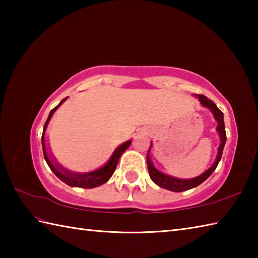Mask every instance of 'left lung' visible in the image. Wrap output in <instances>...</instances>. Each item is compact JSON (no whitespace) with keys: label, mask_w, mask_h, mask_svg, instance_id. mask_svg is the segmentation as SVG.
<instances>
[{"label":"left lung","mask_w":258,"mask_h":258,"mask_svg":"<svg viewBox=\"0 0 258 258\" xmlns=\"http://www.w3.org/2000/svg\"><path fill=\"white\" fill-rule=\"evenodd\" d=\"M197 97H199V100L203 106H205V107L211 109V112L213 113L214 117H215V119L217 120L216 130H217L218 134H220L221 144H220V146H218L217 156L215 158V162H214L213 165L208 168L206 172L200 175V176L194 177V178H189V179H180V178H176V177H172V176H169V175H166L164 173H161L160 171H157V169L154 167V165H153V163L150 158V151H151V147H150L149 152H147V157H146L147 168H149L151 179L156 185L160 186V187H163V188L172 190V191H184V190H187L190 188H194L211 176L212 173L215 171V168L217 167L218 163H220V161H221L224 146H225V143H226V132H225V124H224V114L221 109L215 105V103H214L212 100H210V98H207L204 95H197ZM151 146H152V144H151Z\"/></svg>","instance_id":"left-lung-1"}]
</instances>
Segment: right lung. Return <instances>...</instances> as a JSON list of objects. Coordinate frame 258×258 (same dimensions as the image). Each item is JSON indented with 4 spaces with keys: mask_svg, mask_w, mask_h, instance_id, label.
<instances>
[{
    "mask_svg": "<svg viewBox=\"0 0 258 258\" xmlns=\"http://www.w3.org/2000/svg\"><path fill=\"white\" fill-rule=\"evenodd\" d=\"M68 97L63 98V100L59 102L57 106L54 107L52 111L48 114V117L46 119V122L44 124V127H43V134H42V146H43V154H44V158L47 163L48 167L51 168V171L56 175V176L64 182L65 184H68L69 186H72V187H81V188H94L97 187L104 183H106L107 180L112 177V175L116 168L117 162L119 160L120 155L126 151V149L132 143V141H127L123 143L122 145H119L116 150L114 151L112 154L111 158H109L108 162L104 165L103 167L95 169V171L90 172V173H73L70 172L68 169L63 168L61 165H58L55 162H54L52 158L48 155V153L46 152V147H45V131L47 127V124L50 122V119L52 118L54 112L56 111L58 106L67 100Z\"/></svg>",
    "mask_w": 258,
    "mask_h": 258,
    "instance_id": "1",
    "label": "right lung"
}]
</instances>
